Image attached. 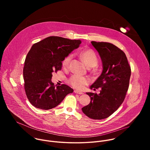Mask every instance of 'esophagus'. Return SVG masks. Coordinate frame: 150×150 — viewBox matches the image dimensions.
I'll return each mask as SVG.
<instances>
[{
	"label": "esophagus",
	"instance_id": "obj_1",
	"mask_svg": "<svg viewBox=\"0 0 150 150\" xmlns=\"http://www.w3.org/2000/svg\"><path fill=\"white\" fill-rule=\"evenodd\" d=\"M74 93H76V94H83V93L79 91V90H74Z\"/></svg>",
	"mask_w": 150,
	"mask_h": 150
}]
</instances>
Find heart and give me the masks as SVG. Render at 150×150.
I'll use <instances>...</instances> for the list:
<instances>
[{
	"label": "heart",
	"instance_id": "1",
	"mask_svg": "<svg viewBox=\"0 0 150 150\" xmlns=\"http://www.w3.org/2000/svg\"><path fill=\"white\" fill-rule=\"evenodd\" d=\"M79 55L88 67H94L98 63V57L95 52L91 49L83 50L79 52ZM72 58V54H69L62 62L63 68H67ZM69 83L74 87L78 89H82L85 85L89 83V79L87 77L79 75H73L69 80Z\"/></svg>",
	"mask_w": 150,
	"mask_h": 150
}]
</instances>
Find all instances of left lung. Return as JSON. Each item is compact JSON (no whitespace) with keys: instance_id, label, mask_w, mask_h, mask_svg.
I'll list each match as a JSON object with an SVG mask.
<instances>
[{"instance_id":"left-lung-1","label":"left lung","mask_w":150,"mask_h":150,"mask_svg":"<svg viewBox=\"0 0 150 150\" xmlns=\"http://www.w3.org/2000/svg\"><path fill=\"white\" fill-rule=\"evenodd\" d=\"M91 44L101 57L103 71L90 89L101 90L98 94L86 93L91 101L82 110L88 117L100 120L110 116L122 104L129 88L131 69L125 53L114 45L93 41Z\"/></svg>"}]
</instances>
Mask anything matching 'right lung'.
I'll return each mask as SVG.
<instances>
[{"mask_svg": "<svg viewBox=\"0 0 150 150\" xmlns=\"http://www.w3.org/2000/svg\"><path fill=\"white\" fill-rule=\"evenodd\" d=\"M80 40L51 36L34 44L28 53L23 69L27 97L35 108L52 109L74 90L65 84L55 85L52 73L61 70L62 61L79 47Z\"/></svg>", "mask_w": 150, "mask_h": 150, "instance_id": "1", "label": "right lung"}]
</instances>
